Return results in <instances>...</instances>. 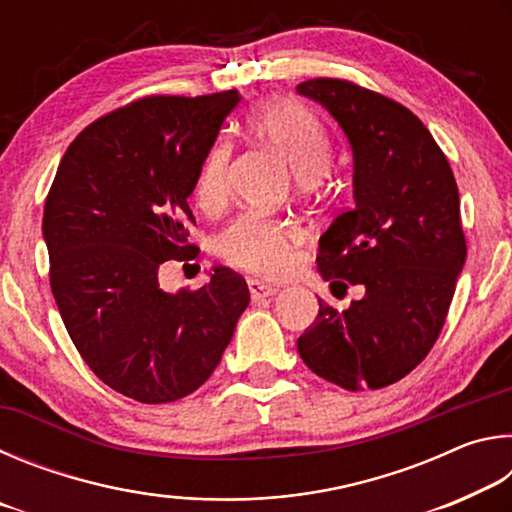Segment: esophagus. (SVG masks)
Listing matches in <instances>:
<instances>
[{
  "label": "esophagus",
  "instance_id": "esophagus-1",
  "mask_svg": "<svg viewBox=\"0 0 512 512\" xmlns=\"http://www.w3.org/2000/svg\"><path fill=\"white\" fill-rule=\"evenodd\" d=\"M248 291L253 300H264V298H271L277 291V287H273V284H266V282H259V280H248Z\"/></svg>",
  "mask_w": 512,
  "mask_h": 512
}]
</instances>
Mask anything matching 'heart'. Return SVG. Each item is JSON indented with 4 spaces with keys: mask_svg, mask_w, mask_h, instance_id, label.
<instances>
[{
    "mask_svg": "<svg viewBox=\"0 0 512 512\" xmlns=\"http://www.w3.org/2000/svg\"><path fill=\"white\" fill-rule=\"evenodd\" d=\"M246 133L280 153L298 187H309L329 160V135L314 112L293 101H266L246 117ZM230 144L216 142L198 167L196 201L207 214H221L230 201ZM296 230L280 219L244 214L223 230L219 253L230 266L262 277L282 275L293 262Z\"/></svg>",
    "mask_w": 512,
    "mask_h": 512,
    "instance_id": "heart-1",
    "label": "heart"
}]
</instances>
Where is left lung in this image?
<instances>
[{
	"instance_id": "1",
	"label": "left lung",
	"mask_w": 512,
	"mask_h": 512,
	"mask_svg": "<svg viewBox=\"0 0 512 512\" xmlns=\"http://www.w3.org/2000/svg\"><path fill=\"white\" fill-rule=\"evenodd\" d=\"M298 92L329 110L354 155V207L318 241L332 291L361 284L345 311L318 300L298 339L311 372L345 391H377L409 375L438 341L467 246L452 167L402 103L345 79H309Z\"/></svg>"
}]
</instances>
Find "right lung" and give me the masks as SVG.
Wrapping results in <instances>:
<instances>
[{
	"label": "right lung",
	"mask_w": 512,
	"mask_h": 512,
	"mask_svg": "<svg viewBox=\"0 0 512 512\" xmlns=\"http://www.w3.org/2000/svg\"><path fill=\"white\" fill-rule=\"evenodd\" d=\"M237 90L135 99L67 146L45 203L49 284L67 334L112 391L167 404L201 388L250 302L216 266L201 289L164 293L160 264L198 255L187 205Z\"/></svg>",
	"instance_id": "right-lung-1"
}]
</instances>
